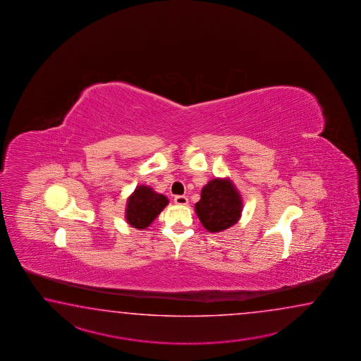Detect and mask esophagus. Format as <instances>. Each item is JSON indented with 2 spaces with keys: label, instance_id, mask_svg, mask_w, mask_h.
<instances>
[{
  "label": "esophagus",
  "instance_id": "34e87169",
  "mask_svg": "<svg viewBox=\"0 0 361 361\" xmlns=\"http://www.w3.org/2000/svg\"><path fill=\"white\" fill-rule=\"evenodd\" d=\"M174 202L177 205H187L188 204V199L185 196H176L174 197Z\"/></svg>",
  "mask_w": 361,
  "mask_h": 361
}]
</instances>
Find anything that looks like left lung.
Segmentation results:
<instances>
[{"mask_svg":"<svg viewBox=\"0 0 361 361\" xmlns=\"http://www.w3.org/2000/svg\"><path fill=\"white\" fill-rule=\"evenodd\" d=\"M195 210L209 232H222L238 222L243 199L228 178H215L202 187Z\"/></svg>","mask_w":361,"mask_h":361,"instance_id":"left-lung-1","label":"left lung"}]
</instances>
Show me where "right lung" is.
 Here are the masks:
<instances>
[{
    "label": "right lung",
    "mask_w": 361,
    "mask_h": 361,
    "mask_svg": "<svg viewBox=\"0 0 361 361\" xmlns=\"http://www.w3.org/2000/svg\"><path fill=\"white\" fill-rule=\"evenodd\" d=\"M169 200L148 185H138L126 202L125 219L131 227L145 230L161 213Z\"/></svg>",
    "instance_id": "obj_1"
}]
</instances>
